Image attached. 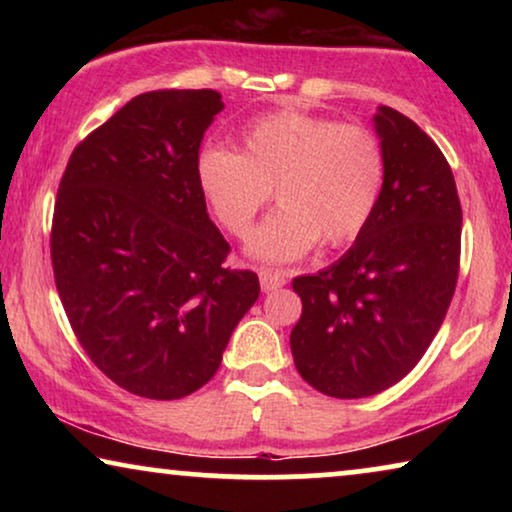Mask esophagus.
<instances>
[{
  "instance_id": "obj_1",
  "label": "esophagus",
  "mask_w": 512,
  "mask_h": 512,
  "mask_svg": "<svg viewBox=\"0 0 512 512\" xmlns=\"http://www.w3.org/2000/svg\"><path fill=\"white\" fill-rule=\"evenodd\" d=\"M258 279H261V289L265 293L282 289V286L286 284L284 272L282 270H272V268H261V270H258Z\"/></svg>"
}]
</instances>
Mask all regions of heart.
<instances>
[{"label": "heart", "instance_id": "heart-1", "mask_svg": "<svg viewBox=\"0 0 512 512\" xmlns=\"http://www.w3.org/2000/svg\"><path fill=\"white\" fill-rule=\"evenodd\" d=\"M198 184L221 226L249 235L272 198L282 207L249 237L261 261L291 263L354 242L373 219L384 186V151L373 132L331 118L277 111L244 130L242 151L207 149Z\"/></svg>", "mask_w": 512, "mask_h": 512}]
</instances>
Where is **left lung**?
Masks as SVG:
<instances>
[{"label": "left lung", "instance_id": "1", "mask_svg": "<svg viewBox=\"0 0 512 512\" xmlns=\"http://www.w3.org/2000/svg\"><path fill=\"white\" fill-rule=\"evenodd\" d=\"M384 186L347 254L293 279L300 377L333 398H366L403 380L443 324L459 277L461 205L452 170L408 116L377 107Z\"/></svg>", "mask_w": 512, "mask_h": 512}]
</instances>
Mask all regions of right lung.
<instances>
[{"mask_svg": "<svg viewBox=\"0 0 512 512\" xmlns=\"http://www.w3.org/2000/svg\"><path fill=\"white\" fill-rule=\"evenodd\" d=\"M216 90H151L76 146L53 214L62 307L90 361L135 396L174 401L221 366L261 286L228 270L198 184Z\"/></svg>", "mask_w": 512, "mask_h": 512, "instance_id": "right-lung-1", "label": "right lung"}]
</instances>
